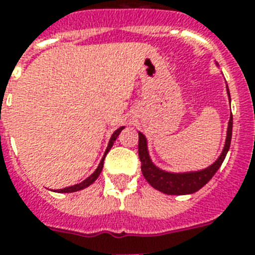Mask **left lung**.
<instances>
[{"label":"left lung","instance_id":"1","mask_svg":"<svg viewBox=\"0 0 255 255\" xmlns=\"http://www.w3.org/2000/svg\"><path fill=\"white\" fill-rule=\"evenodd\" d=\"M216 65L218 66L217 62H216ZM226 92H228L230 102V92L228 85H226ZM232 131H233V115H230L229 123H228L225 145L222 148L221 155L218 156L217 160L213 164H210L209 167L204 168V169L190 170V172H168V170H164L155 165L149 156V151H148L147 137L144 133L139 132V157L141 161L143 176L155 189L165 194L181 196V194H192L197 192L209 182L210 178L213 177L216 172L221 167V164L224 163L226 153L230 148Z\"/></svg>","mask_w":255,"mask_h":255}]
</instances>
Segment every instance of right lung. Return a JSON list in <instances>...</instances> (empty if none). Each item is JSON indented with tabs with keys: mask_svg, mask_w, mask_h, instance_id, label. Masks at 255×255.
Segmentation results:
<instances>
[{
	"mask_svg": "<svg viewBox=\"0 0 255 255\" xmlns=\"http://www.w3.org/2000/svg\"><path fill=\"white\" fill-rule=\"evenodd\" d=\"M123 128L124 127H120L118 128L114 133H112V136L110 137V141H108V145H107V149H106V152H104V155L103 157H102V160H100V163L99 165H98V168L95 169V172L91 174V176H88L86 180H83L82 182H79V184H75V185L73 186H67V188H63V189H59L57 190L58 193H73V192H78V190H82V189H85V188H87V186H90L92 184V182L95 181L96 178L99 177V174L100 172H102V169H103V163H104V157H106V155L108 153V151L111 149V147L114 145V141L116 140V137L119 136V133L122 131H123Z\"/></svg>",
	"mask_w": 255,
	"mask_h": 255,
	"instance_id": "obj_1",
	"label": "right lung"
}]
</instances>
